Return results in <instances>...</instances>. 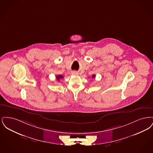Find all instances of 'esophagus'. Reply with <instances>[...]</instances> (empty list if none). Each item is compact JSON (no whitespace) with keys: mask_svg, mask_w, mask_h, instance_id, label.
I'll list each match as a JSON object with an SVG mask.
<instances>
[{"mask_svg":"<svg viewBox=\"0 0 153 153\" xmlns=\"http://www.w3.org/2000/svg\"><path fill=\"white\" fill-rule=\"evenodd\" d=\"M72 74L73 75H78V74H79L78 72H76V71H73V72H72Z\"/></svg>","mask_w":153,"mask_h":153,"instance_id":"34e87169","label":"esophagus"}]
</instances>
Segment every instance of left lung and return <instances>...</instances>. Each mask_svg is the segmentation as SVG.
<instances>
[{
	"mask_svg": "<svg viewBox=\"0 0 153 153\" xmlns=\"http://www.w3.org/2000/svg\"><path fill=\"white\" fill-rule=\"evenodd\" d=\"M95 75H94V74H93V75H92V78H95Z\"/></svg>",
	"mask_w": 153,
	"mask_h": 153,
	"instance_id": "1",
	"label": "left lung"
}]
</instances>
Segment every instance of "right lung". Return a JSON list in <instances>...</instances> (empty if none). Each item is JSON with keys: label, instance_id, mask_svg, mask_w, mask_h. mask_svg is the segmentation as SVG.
<instances>
[{"label": "right lung", "instance_id": "1", "mask_svg": "<svg viewBox=\"0 0 153 153\" xmlns=\"http://www.w3.org/2000/svg\"><path fill=\"white\" fill-rule=\"evenodd\" d=\"M62 77H63V76H61V75H59V76H56V79H57V80H58V81H59V80L61 79H62Z\"/></svg>", "mask_w": 153, "mask_h": 153}]
</instances>
